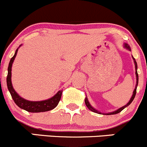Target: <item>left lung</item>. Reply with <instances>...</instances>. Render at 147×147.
<instances>
[{"instance_id": "left-lung-1", "label": "left lung", "mask_w": 147, "mask_h": 147, "mask_svg": "<svg viewBox=\"0 0 147 147\" xmlns=\"http://www.w3.org/2000/svg\"><path fill=\"white\" fill-rule=\"evenodd\" d=\"M124 47H125V48H126V49H127V50L130 51H131V49H130V47H129V46L127 44H125ZM132 58H133V60H134V63H135V74H136V78H137V84H136V86H135V90H134V92H133V94H132V97H131L130 100H129V102H128V103H127V104L125 105V106H123V107L120 108V109H118V110H116V111H113V112L109 113H106V115H114V114H117V113H118L121 112V111H123V109H125V108H126L127 106H129V105L131 103H132V101H133L134 98H135V95H136V92H137V85H138V79H139V78H138V74H137V62H136V61H135V58H133V56H132ZM84 101H85V104H86V106H87V108H88V109H89V110L92 111H93V112H94V113H96L101 114V112H99V111H98L97 110H96L95 109H94V108L92 107V106H91L90 103H89V101H88V99H87V98H86V97L85 98V100H84Z\"/></svg>"}]
</instances>
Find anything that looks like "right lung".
<instances>
[{"instance_id":"right-lung-1","label":"right lung","mask_w":147,"mask_h":147,"mask_svg":"<svg viewBox=\"0 0 147 147\" xmlns=\"http://www.w3.org/2000/svg\"><path fill=\"white\" fill-rule=\"evenodd\" d=\"M21 45L19 46L20 47ZM18 48V49H19ZM18 49L15 51V55L13 57L10 59V63H9L8 68H7V89H8L9 92H10L11 96L16 103L18 106L22 109L28 111L31 113H40V112H46V111H49L52 110V109H55L57 106H58V103H59L60 100H61L62 92L63 91H58L55 95H54L53 97L47 100H44V101H31L26 100L24 98H22L19 96V94L17 93L13 89L12 86V82H11V70H12V65L13 63L14 60H15V57H16L17 53H18Z\"/></svg>"}]
</instances>
